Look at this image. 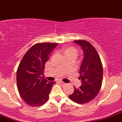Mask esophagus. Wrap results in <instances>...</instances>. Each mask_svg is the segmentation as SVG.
Segmentation results:
<instances>
[{
  "instance_id": "obj_1",
  "label": "esophagus",
  "mask_w": 122,
  "mask_h": 122,
  "mask_svg": "<svg viewBox=\"0 0 122 122\" xmlns=\"http://www.w3.org/2000/svg\"><path fill=\"white\" fill-rule=\"evenodd\" d=\"M59 83H60V84L61 85H66V84H65V83H64V82L62 81H59Z\"/></svg>"
}]
</instances>
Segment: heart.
<instances>
[{
    "label": "heart",
    "instance_id": "obj_1",
    "mask_svg": "<svg viewBox=\"0 0 122 122\" xmlns=\"http://www.w3.org/2000/svg\"><path fill=\"white\" fill-rule=\"evenodd\" d=\"M62 51L63 52V55L66 57H69L71 56H77V51L76 49L74 47L71 46H64L62 47Z\"/></svg>",
    "mask_w": 122,
    "mask_h": 122
}]
</instances>
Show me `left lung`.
<instances>
[{
    "instance_id": "8db88e82",
    "label": "left lung",
    "mask_w": 122,
    "mask_h": 122,
    "mask_svg": "<svg viewBox=\"0 0 122 122\" xmlns=\"http://www.w3.org/2000/svg\"><path fill=\"white\" fill-rule=\"evenodd\" d=\"M74 42L81 46L84 54L79 71L82 85L79 88L74 87L73 93L69 97L78 104H86L95 98L101 88L102 64L97 51L89 42L85 40Z\"/></svg>"
}]
</instances>
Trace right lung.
Returning a JSON list of instances; mask_svg holds the SVG:
<instances>
[{
    "instance_id": "add662e5",
    "label": "right lung",
    "mask_w": 122,
    "mask_h": 122,
    "mask_svg": "<svg viewBox=\"0 0 122 122\" xmlns=\"http://www.w3.org/2000/svg\"><path fill=\"white\" fill-rule=\"evenodd\" d=\"M57 43L43 42L33 45L21 60L16 71L17 88L27 104L40 107L49 99V94L55 82L42 77L46 62Z\"/></svg>"
}]
</instances>
